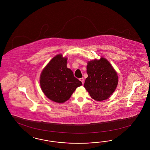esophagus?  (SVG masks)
<instances>
[{
  "instance_id": "1",
  "label": "esophagus",
  "mask_w": 150,
  "mask_h": 150,
  "mask_svg": "<svg viewBox=\"0 0 150 150\" xmlns=\"http://www.w3.org/2000/svg\"><path fill=\"white\" fill-rule=\"evenodd\" d=\"M80 81H81L82 82V83L83 84V83H84V79H83V78H80Z\"/></svg>"
}]
</instances>
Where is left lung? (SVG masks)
<instances>
[{"instance_id":"8db88e82","label":"left lung","mask_w":150,"mask_h":150,"mask_svg":"<svg viewBox=\"0 0 150 150\" xmlns=\"http://www.w3.org/2000/svg\"><path fill=\"white\" fill-rule=\"evenodd\" d=\"M88 77L84 87L92 98L97 101L107 100L113 94L118 85L117 73L105 58L89 61L87 65Z\"/></svg>"}]
</instances>
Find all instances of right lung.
<instances>
[{"mask_svg":"<svg viewBox=\"0 0 150 150\" xmlns=\"http://www.w3.org/2000/svg\"><path fill=\"white\" fill-rule=\"evenodd\" d=\"M67 58L57 55L43 70L40 76V86L50 100L62 103L68 100L82 82L74 76L67 67Z\"/></svg>","mask_w":150,"mask_h":150,"instance_id":"1","label":"right lung"}]
</instances>
